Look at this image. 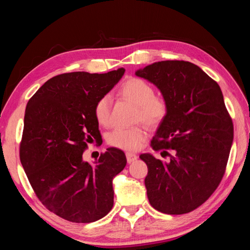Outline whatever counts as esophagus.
I'll list each match as a JSON object with an SVG mask.
<instances>
[{
  "mask_svg": "<svg viewBox=\"0 0 250 250\" xmlns=\"http://www.w3.org/2000/svg\"><path fill=\"white\" fill-rule=\"evenodd\" d=\"M126 158H127L128 164H131V163H133V162L138 160V156H137V154H134V153L126 152Z\"/></svg>",
  "mask_w": 250,
  "mask_h": 250,
  "instance_id": "1",
  "label": "esophagus"
}]
</instances>
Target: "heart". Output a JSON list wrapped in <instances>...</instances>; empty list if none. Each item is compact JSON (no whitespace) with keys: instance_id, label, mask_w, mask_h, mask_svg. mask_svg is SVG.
I'll return each mask as SVG.
<instances>
[{"instance_id":"obj_1","label":"heart","mask_w":250,"mask_h":250,"mask_svg":"<svg viewBox=\"0 0 250 250\" xmlns=\"http://www.w3.org/2000/svg\"><path fill=\"white\" fill-rule=\"evenodd\" d=\"M119 96L137 106L134 121L147 126L156 127L163 123L169 111V104L164 96L155 95L153 86L138 77L128 78L119 89ZM94 115L98 124L107 126L110 118V99L107 96L97 101ZM147 133L141 126L132 128H116L108 133V145L123 150H137L146 140Z\"/></svg>"}]
</instances>
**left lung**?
<instances>
[{"mask_svg": "<svg viewBox=\"0 0 250 250\" xmlns=\"http://www.w3.org/2000/svg\"><path fill=\"white\" fill-rule=\"evenodd\" d=\"M135 75L156 85L169 104L150 144L170 156L169 162L140 155L148 167L149 202L165 214L190 213L216 191L229 161L233 125L220 86L199 66L184 60L154 62Z\"/></svg>", "mask_w": 250, "mask_h": 250, "instance_id": "obj_1", "label": "left lung"}]
</instances>
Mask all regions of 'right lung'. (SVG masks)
Returning <instances> with one entry per match:
<instances>
[{
	"instance_id": "add662e5",
	"label": "right lung",
	"mask_w": 250,
	"mask_h": 250,
	"mask_svg": "<svg viewBox=\"0 0 250 250\" xmlns=\"http://www.w3.org/2000/svg\"><path fill=\"white\" fill-rule=\"evenodd\" d=\"M123 67L105 74L73 72L49 79L30 98L20 160L40 201L75 223L106 216L113 206L112 179L126 166L122 150L108 148L94 165L82 154L101 134L94 108L122 78Z\"/></svg>"
}]
</instances>
